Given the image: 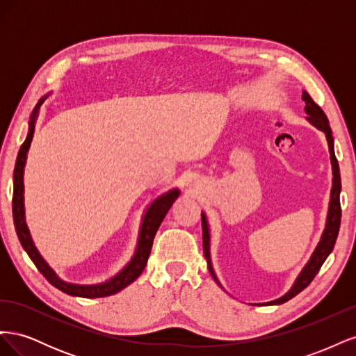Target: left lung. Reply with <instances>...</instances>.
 Here are the masks:
<instances>
[{"mask_svg":"<svg viewBox=\"0 0 356 356\" xmlns=\"http://www.w3.org/2000/svg\"><path fill=\"white\" fill-rule=\"evenodd\" d=\"M301 99L305 101L306 106L305 111L307 114L306 120L316 127L318 131L325 135L327 143H328V152H330V160H331V169H332V186H331V193H330V203H328V212H327V221H325V227L324 232L321 234V239L315 248V251L312 252L309 261L306 266L301 268V272L296 277V281L286 293L272 301H266V303H255L257 306H270V305H282L285 301L291 300L296 297L298 293H301L316 276L319 272L321 266L324 264L327 260V257L331 254L334 243L337 241V234L340 229V220H341V208H340V191H341V179H340V169H339V161L336 159V154H334V139H332V132L328 123V118L325 113L321 110V106L314 102V99L310 98V95L303 90V95H301ZM202 236H203V254L204 258L208 261V268L213 277V281L217 282L221 288L222 285L220 284L217 275L213 272L212 261H211V230H209V222L207 218V213L202 212Z\"/></svg>","mask_w":356,"mask_h":356,"instance_id":"left-lung-1","label":"left lung"}]
</instances>
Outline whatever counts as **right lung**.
<instances>
[{"instance_id":"add662e5","label":"right lung","mask_w":356,"mask_h":356,"mask_svg":"<svg viewBox=\"0 0 356 356\" xmlns=\"http://www.w3.org/2000/svg\"><path fill=\"white\" fill-rule=\"evenodd\" d=\"M50 95L51 92L42 96V98L38 101V104L35 105V108L32 110L29 117V124H28L29 126L28 135H26L25 143L22 144V147H20L17 159H16V166H15V174H13V220H15L17 238L20 243H22L26 254L29 255L32 263H34L38 270L42 273V276H44L53 286L60 289L62 293L74 296V297H84V298L108 297V296L117 294L118 291H122L127 285H131L135 279H138V276L143 273V270L147 266L149 252H152L154 236L160 227L161 221H163V218L166 217L168 211L170 209L172 204H174V202L179 197L181 191L179 188H170L152 202V204H149L143 215L141 225H139V233H138V242H136V248L132 258L127 261V264L122 268L120 272L115 273L113 277H110L108 281L101 282V284H89V285L63 281V279L59 277L56 272L49 266V263L44 260V258H42V255L37 250L34 241H32V236L26 225L25 202H24L25 200L24 199V191H25L24 172L26 165V156L32 143V136H34L38 111L41 108V105L44 104V101Z\"/></svg>"}]
</instances>
